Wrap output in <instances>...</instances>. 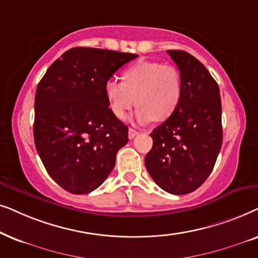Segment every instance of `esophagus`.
Segmentation results:
<instances>
[{"label": "esophagus", "instance_id": "esophagus-1", "mask_svg": "<svg viewBox=\"0 0 258 258\" xmlns=\"http://www.w3.org/2000/svg\"><path fill=\"white\" fill-rule=\"evenodd\" d=\"M137 135H138V131H136L135 128H128V138L130 139H133Z\"/></svg>", "mask_w": 258, "mask_h": 258}]
</instances>
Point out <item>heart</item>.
Instances as JSON below:
<instances>
[{
  "mask_svg": "<svg viewBox=\"0 0 258 258\" xmlns=\"http://www.w3.org/2000/svg\"><path fill=\"white\" fill-rule=\"evenodd\" d=\"M105 97L115 118H125L137 102V121H163L179 105L180 74L172 64L142 61L123 71L122 81L111 79L106 82Z\"/></svg>",
  "mask_w": 258,
  "mask_h": 258,
  "instance_id": "heart-1",
  "label": "heart"
}]
</instances>
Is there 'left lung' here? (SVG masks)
I'll use <instances>...</instances> for the list:
<instances>
[{"label":"left lung","instance_id":"8db88e82","mask_svg":"<svg viewBox=\"0 0 258 258\" xmlns=\"http://www.w3.org/2000/svg\"><path fill=\"white\" fill-rule=\"evenodd\" d=\"M181 79L173 114L153 130L145 166L158 186L172 195L197 190L210 176L222 147L219 87L201 61L184 50H167Z\"/></svg>","mask_w":258,"mask_h":258}]
</instances>
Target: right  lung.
Returning a JSON list of instances; mask_svg holds the SVG:
<instances>
[{"label": "right lung", "mask_w": 258, "mask_h": 258, "mask_svg": "<svg viewBox=\"0 0 258 258\" xmlns=\"http://www.w3.org/2000/svg\"><path fill=\"white\" fill-rule=\"evenodd\" d=\"M137 54L75 47L48 68L35 94L34 140L49 176L74 195L89 194L112 172L128 127L112 114L105 84Z\"/></svg>", "instance_id": "right-lung-1"}]
</instances>
